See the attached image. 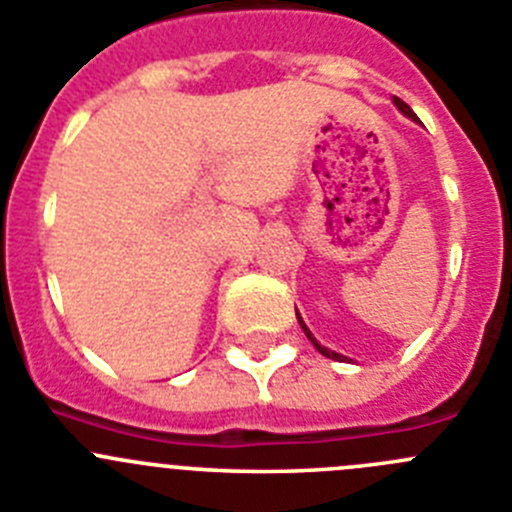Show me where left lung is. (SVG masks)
Returning <instances> with one entry per match:
<instances>
[{"mask_svg": "<svg viewBox=\"0 0 512 512\" xmlns=\"http://www.w3.org/2000/svg\"><path fill=\"white\" fill-rule=\"evenodd\" d=\"M391 100H394V105H396V108H399V111H401V113H404V116H407V118H412V121H417V123H419L417 113H414V111H412V108H409V105H407V103H404V100H401V98H396V95H394V98H391ZM295 315H298V323H300V328H303V333H305V336H308V341H310V343H313V346H315V348H318V351H321V353H323V356H326V358H333V361H346V356H341V353L331 351V348L321 346V343L315 341V336H313V333H310V328H308V326H305V323H303V318H300L298 308H295Z\"/></svg>", "mask_w": 512, "mask_h": 512, "instance_id": "1", "label": "left lung"}]
</instances>
